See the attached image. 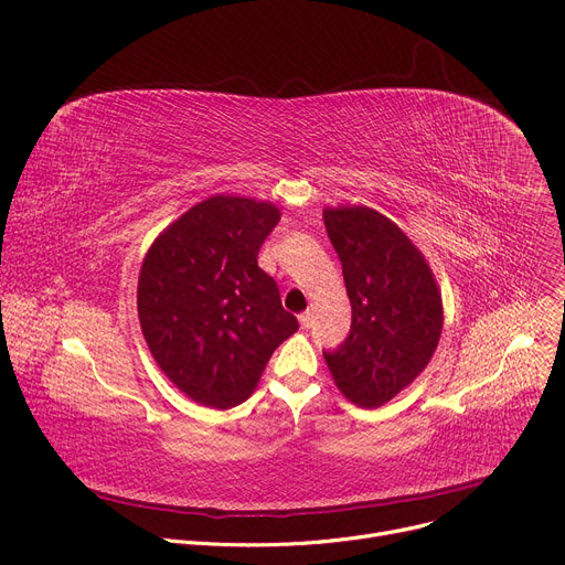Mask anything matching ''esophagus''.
Wrapping results in <instances>:
<instances>
[{
	"mask_svg": "<svg viewBox=\"0 0 565 565\" xmlns=\"http://www.w3.org/2000/svg\"><path fill=\"white\" fill-rule=\"evenodd\" d=\"M298 323H301V328H310L312 326V315L310 312L298 315Z\"/></svg>",
	"mask_w": 565,
	"mask_h": 565,
	"instance_id": "34e87169",
	"label": "esophagus"
}]
</instances>
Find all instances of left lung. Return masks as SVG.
<instances>
[{"label":"left lung","mask_w":565,"mask_h":565,"mask_svg":"<svg viewBox=\"0 0 565 565\" xmlns=\"http://www.w3.org/2000/svg\"><path fill=\"white\" fill-rule=\"evenodd\" d=\"M351 301L347 340L323 351L338 387L362 408L399 394L434 355L443 333V298L413 242L370 207L323 212Z\"/></svg>","instance_id":"1"}]
</instances>
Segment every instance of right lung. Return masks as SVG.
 Listing matches in <instances>:
<instances>
[{
    "label": "right lung",
    "mask_w": 565,
    "mask_h": 565,
    "mask_svg": "<svg viewBox=\"0 0 565 565\" xmlns=\"http://www.w3.org/2000/svg\"><path fill=\"white\" fill-rule=\"evenodd\" d=\"M271 203L214 195L180 216L148 250L139 319L161 372L193 402L237 406L271 353L298 330L257 253L278 225Z\"/></svg>",
    "instance_id": "obj_1"
}]
</instances>
